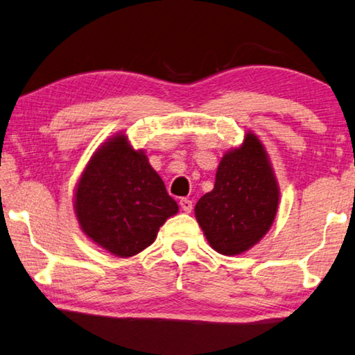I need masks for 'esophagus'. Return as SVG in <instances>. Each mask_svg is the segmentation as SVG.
Listing matches in <instances>:
<instances>
[{
  "label": "esophagus",
  "instance_id": "1",
  "mask_svg": "<svg viewBox=\"0 0 355 355\" xmlns=\"http://www.w3.org/2000/svg\"><path fill=\"white\" fill-rule=\"evenodd\" d=\"M180 207H182V210L184 213H189L191 210H193V202H191L187 198H182V199H180Z\"/></svg>",
  "mask_w": 355,
  "mask_h": 355
}]
</instances>
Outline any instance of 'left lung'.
<instances>
[{
    "label": "left lung",
    "mask_w": 355,
    "mask_h": 355,
    "mask_svg": "<svg viewBox=\"0 0 355 355\" xmlns=\"http://www.w3.org/2000/svg\"><path fill=\"white\" fill-rule=\"evenodd\" d=\"M279 191L267 153L254 134L219 162L215 188L196 204V218L213 250L240 254L272 226Z\"/></svg>",
    "instance_id": "left-lung-1"
}]
</instances>
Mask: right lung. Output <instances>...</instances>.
Instances as JSON below:
<instances>
[{
    "label": "right lung",
    "instance_id": "obj_1",
    "mask_svg": "<svg viewBox=\"0 0 355 355\" xmlns=\"http://www.w3.org/2000/svg\"><path fill=\"white\" fill-rule=\"evenodd\" d=\"M178 211L164 182L125 136L98 150L77 184L76 213L89 239L118 257L153 243L159 227Z\"/></svg>",
    "mask_w": 355,
    "mask_h": 355
}]
</instances>
